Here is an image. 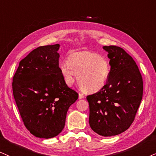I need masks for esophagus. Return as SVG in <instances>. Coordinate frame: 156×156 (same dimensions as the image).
<instances>
[{
    "label": "esophagus",
    "mask_w": 156,
    "mask_h": 156,
    "mask_svg": "<svg viewBox=\"0 0 156 156\" xmlns=\"http://www.w3.org/2000/svg\"><path fill=\"white\" fill-rule=\"evenodd\" d=\"M84 98V95L83 93H79V98L82 99V98Z\"/></svg>",
    "instance_id": "1"
}]
</instances>
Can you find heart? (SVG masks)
I'll list each match as a JSON object with an SVG mask.
<instances>
[{"label": "heart", "mask_w": 156, "mask_h": 156, "mask_svg": "<svg viewBox=\"0 0 156 156\" xmlns=\"http://www.w3.org/2000/svg\"><path fill=\"white\" fill-rule=\"evenodd\" d=\"M110 64L98 53L90 51L74 52L60 64V70L69 85L77 74L80 87L86 92L93 93L102 89L110 75Z\"/></svg>", "instance_id": "1"}]
</instances>
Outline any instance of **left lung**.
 <instances>
[{
    "instance_id": "obj_1",
    "label": "left lung",
    "mask_w": 156,
    "mask_h": 156,
    "mask_svg": "<svg viewBox=\"0 0 156 156\" xmlns=\"http://www.w3.org/2000/svg\"><path fill=\"white\" fill-rule=\"evenodd\" d=\"M111 65L108 80L101 90L87 96L90 126L104 137L119 134L131 126L143 98V81L137 65L122 48L103 46Z\"/></svg>"
}]
</instances>
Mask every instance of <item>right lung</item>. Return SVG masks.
<instances>
[{
    "mask_svg": "<svg viewBox=\"0 0 156 156\" xmlns=\"http://www.w3.org/2000/svg\"><path fill=\"white\" fill-rule=\"evenodd\" d=\"M60 45L40 46L19 62L12 90L24 124L37 137L48 139L62 131L69 108L78 98L59 67Z\"/></svg>",
    "mask_w": 156,
    "mask_h": 156,
    "instance_id": "right-lung-1",
    "label": "right lung"
}]
</instances>
